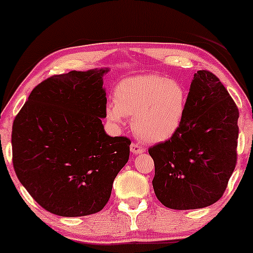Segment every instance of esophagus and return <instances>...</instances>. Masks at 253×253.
Returning a JSON list of instances; mask_svg holds the SVG:
<instances>
[{
	"label": "esophagus",
	"instance_id": "obj_1",
	"mask_svg": "<svg viewBox=\"0 0 253 253\" xmlns=\"http://www.w3.org/2000/svg\"><path fill=\"white\" fill-rule=\"evenodd\" d=\"M130 152L133 155H139V153H144L145 152V147L140 146L138 143H132L130 144Z\"/></svg>",
	"mask_w": 253,
	"mask_h": 253
}]
</instances>
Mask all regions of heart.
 Wrapping results in <instances>:
<instances>
[{
    "instance_id": "1",
    "label": "heart",
    "mask_w": 253,
    "mask_h": 253,
    "mask_svg": "<svg viewBox=\"0 0 253 253\" xmlns=\"http://www.w3.org/2000/svg\"><path fill=\"white\" fill-rule=\"evenodd\" d=\"M187 92L179 82L158 75L126 78L114 90V104L107 107L110 121L133 118L136 135L163 143L176 134L184 119Z\"/></svg>"
}]
</instances>
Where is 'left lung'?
Returning a JSON list of instances; mask_svg holds the SVG:
<instances>
[{"label": "left lung", "instance_id": "left-lung-1", "mask_svg": "<svg viewBox=\"0 0 253 253\" xmlns=\"http://www.w3.org/2000/svg\"><path fill=\"white\" fill-rule=\"evenodd\" d=\"M239 110L215 75H194L184 119L169 140L149 149L153 189L171 210H197L221 199L237 164Z\"/></svg>", "mask_w": 253, "mask_h": 253}]
</instances>
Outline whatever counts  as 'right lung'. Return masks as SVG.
Wrapping results in <instances>:
<instances>
[{
    "label": "right lung",
    "mask_w": 253,
    "mask_h": 253,
    "mask_svg": "<svg viewBox=\"0 0 253 253\" xmlns=\"http://www.w3.org/2000/svg\"><path fill=\"white\" fill-rule=\"evenodd\" d=\"M107 69L53 75L32 90L11 130L15 173L43 210L60 216L102 211L128 162L130 140L106 134Z\"/></svg>",
    "instance_id": "1"
}]
</instances>
